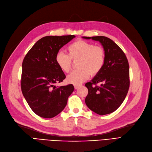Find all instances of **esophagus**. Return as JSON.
Masks as SVG:
<instances>
[{"instance_id": "34e87169", "label": "esophagus", "mask_w": 152, "mask_h": 152, "mask_svg": "<svg viewBox=\"0 0 152 152\" xmlns=\"http://www.w3.org/2000/svg\"><path fill=\"white\" fill-rule=\"evenodd\" d=\"M80 86V85H74V88L75 89H78L79 88V87Z\"/></svg>"}]
</instances>
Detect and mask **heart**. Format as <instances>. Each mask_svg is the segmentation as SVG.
<instances>
[{
  "mask_svg": "<svg viewBox=\"0 0 152 152\" xmlns=\"http://www.w3.org/2000/svg\"><path fill=\"white\" fill-rule=\"evenodd\" d=\"M68 54L59 51L55 57L58 66L68 73L72 65V59H79L77 66L67 76L66 80L70 84L80 85L89 79L90 75H96L102 71L105 63V50L100 45H95L83 40H78L68 45Z\"/></svg>",
  "mask_w": 152,
  "mask_h": 152,
  "instance_id": "b5f03b06",
  "label": "heart"
}]
</instances>
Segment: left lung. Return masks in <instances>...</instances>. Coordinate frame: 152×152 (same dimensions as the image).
I'll return each instance as SVG.
<instances>
[{"instance_id": "8db88e82", "label": "left lung", "mask_w": 152, "mask_h": 152, "mask_svg": "<svg viewBox=\"0 0 152 152\" xmlns=\"http://www.w3.org/2000/svg\"><path fill=\"white\" fill-rule=\"evenodd\" d=\"M83 38L99 41L105 50V63L102 71L85 84L88 89L86 104L101 115L111 113L122 104L129 88V66L127 57L121 48L107 37ZM98 83L100 84L99 86Z\"/></svg>"}]
</instances>
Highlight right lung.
I'll return each instance as SVG.
<instances>
[{"instance_id":"right-lung-1","label":"right lung","mask_w":152,"mask_h":152,"mask_svg":"<svg viewBox=\"0 0 152 152\" xmlns=\"http://www.w3.org/2000/svg\"><path fill=\"white\" fill-rule=\"evenodd\" d=\"M75 35L46 36L37 42L22 63L21 88L27 103L35 114L43 118L56 116L67 104L74 90L72 84L56 87L66 76L56 65L55 57Z\"/></svg>"}]
</instances>
